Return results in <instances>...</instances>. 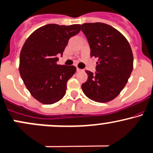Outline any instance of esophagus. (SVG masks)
<instances>
[{
    "mask_svg": "<svg viewBox=\"0 0 153 153\" xmlns=\"http://www.w3.org/2000/svg\"><path fill=\"white\" fill-rule=\"evenodd\" d=\"M76 70H77V72H81V71H83V70H81V69H79L78 68H77Z\"/></svg>",
    "mask_w": 153,
    "mask_h": 153,
    "instance_id": "obj_1",
    "label": "esophagus"
}]
</instances>
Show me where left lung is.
Listing matches in <instances>:
<instances>
[{
    "label": "left lung",
    "instance_id": "obj_1",
    "mask_svg": "<svg viewBox=\"0 0 153 153\" xmlns=\"http://www.w3.org/2000/svg\"><path fill=\"white\" fill-rule=\"evenodd\" d=\"M81 27L89 43L91 56L98 59L97 73L85 71L88 80L82 89L93 101L110 102L123 90L133 70L130 44L118 30L105 23H85Z\"/></svg>",
    "mask_w": 153,
    "mask_h": 153
}]
</instances>
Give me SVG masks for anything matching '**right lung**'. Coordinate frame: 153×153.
Masks as SVG:
<instances>
[{"label": "right lung", "mask_w": 153, "mask_h": 153, "mask_svg": "<svg viewBox=\"0 0 153 153\" xmlns=\"http://www.w3.org/2000/svg\"><path fill=\"white\" fill-rule=\"evenodd\" d=\"M80 31V25L48 24L35 30L25 42L19 73L30 93L41 103L51 105L65 95L67 82L76 68L57 65V55L62 56L69 39Z\"/></svg>", "instance_id": "add662e5"}]
</instances>
